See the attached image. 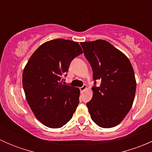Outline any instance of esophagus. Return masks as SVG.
<instances>
[{
  "label": "esophagus",
  "mask_w": 152,
  "mask_h": 152,
  "mask_svg": "<svg viewBox=\"0 0 152 152\" xmlns=\"http://www.w3.org/2000/svg\"><path fill=\"white\" fill-rule=\"evenodd\" d=\"M87 88V86L86 85H84L83 86H82V87H81L79 89H80V91H81V92H83V91H85V90Z\"/></svg>",
  "instance_id": "34e87169"
}]
</instances>
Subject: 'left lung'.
I'll list each match as a JSON object with an SVG mask.
<instances>
[{"instance_id": "1", "label": "left lung", "mask_w": 152, "mask_h": 152, "mask_svg": "<svg viewBox=\"0 0 152 152\" xmlns=\"http://www.w3.org/2000/svg\"><path fill=\"white\" fill-rule=\"evenodd\" d=\"M80 44L92 67L93 79L102 82L99 87H92L93 98L87 103L90 117L102 128L115 126L128 114L135 96L136 79L131 62L104 39Z\"/></svg>"}]
</instances>
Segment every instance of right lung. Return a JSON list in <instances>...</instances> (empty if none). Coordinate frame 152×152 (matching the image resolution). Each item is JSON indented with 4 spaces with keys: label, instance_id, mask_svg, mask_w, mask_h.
Masks as SVG:
<instances>
[{
    "label": "right lung",
    "instance_id": "obj_1",
    "mask_svg": "<svg viewBox=\"0 0 152 152\" xmlns=\"http://www.w3.org/2000/svg\"><path fill=\"white\" fill-rule=\"evenodd\" d=\"M82 53L77 42L52 39L38 48L24 67L26 99L37 119L49 128L63 126L78 107L80 90L64 85L62 78L71 61Z\"/></svg>",
    "mask_w": 152,
    "mask_h": 152
}]
</instances>
